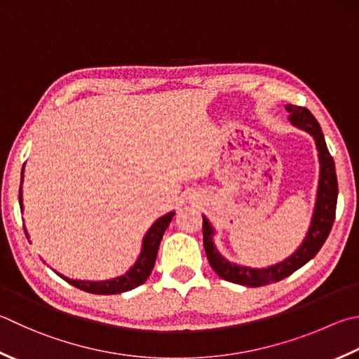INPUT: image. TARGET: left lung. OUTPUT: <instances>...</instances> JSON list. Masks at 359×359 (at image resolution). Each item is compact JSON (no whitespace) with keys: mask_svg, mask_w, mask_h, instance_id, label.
<instances>
[{"mask_svg":"<svg viewBox=\"0 0 359 359\" xmlns=\"http://www.w3.org/2000/svg\"><path fill=\"white\" fill-rule=\"evenodd\" d=\"M289 112V120L292 121L295 126L302 128V130L308 131L311 136L316 139L317 150H319V159H320V181H319V192H317V203L313 223L308 231L305 242L297 252L283 261L281 264H276L273 267L269 269H250V267H239L234 264L223 259L215 250L212 243V228L209 225L208 220L203 217V245H205V252L208 256V261L214 269L220 278L236 283V285L250 286V287H259L270 285V283H276L286 276L292 275L295 270H299L302 266L313 259L314 256L319 253L323 243H325L328 234L333 226V222L336 217V201H337V178H336V168L334 161L331 156L325 137H323L322 128L317 123L316 117L311 114L306 107L289 104L286 106Z\"/></svg>","mask_w":359,"mask_h":359,"instance_id":"8db88e82","label":"left lung"}]
</instances>
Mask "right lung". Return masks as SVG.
Segmentation results:
<instances>
[{
    "mask_svg": "<svg viewBox=\"0 0 359 359\" xmlns=\"http://www.w3.org/2000/svg\"><path fill=\"white\" fill-rule=\"evenodd\" d=\"M22 180H23V173H22ZM18 200H20V208H23L22 205V187H20V194H18ZM175 212H168L164 217H161L154 225L148 229V233L144 239V247H142V253L139 261L134 264V267L126 272L125 275L118 276L116 280H109V281H100V283H93V281H78V280H70L65 278V276L59 275L60 278H64L67 283H70L72 286L78 287L81 290H86L89 294H98V295H112V294H121L126 292V290H131L134 287L140 286L142 283H145L148 276H150L151 270L154 267V262H156V255L159 250V243L162 236H164L165 229L168 226V223L172 222V217ZM26 233V229H25ZM28 238V234H26Z\"/></svg>",
    "mask_w": 359,
    "mask_h": 359,
    "instance_id": "obj_1",
    "label": "right lung"
}]
</instances>
